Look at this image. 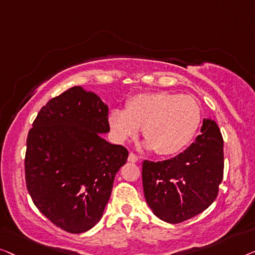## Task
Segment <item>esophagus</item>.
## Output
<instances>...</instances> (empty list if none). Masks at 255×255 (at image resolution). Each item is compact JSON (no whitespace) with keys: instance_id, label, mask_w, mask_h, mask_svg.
I'll list each match as a JSON object with an SVG mask.
<instances>
[{"instance_id":"1","label":"esophagus","mask_w":255,"mask_h":255,"mask_svg":"<svg viewBox=\"0 0 255 255\" xmlns=\"http://www.w3.org/2000/svg\"><path fill=\"white\" fill-rule=\"evenodd\" d=\"M138 157L135 155V153H132V152H130L129 153V156H128V160L129 162H131V163H137L138 162Z\"/></svg>"}]
</instances>
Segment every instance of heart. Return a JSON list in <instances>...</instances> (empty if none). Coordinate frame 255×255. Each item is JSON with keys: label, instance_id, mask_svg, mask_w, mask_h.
I'll return each instance as SVG.
<instances>
[{"label": "heart", "instance_id": "b5f03b06", "mask_svg": "<svg viewBox=\"0 0 255 255\" xmlns=\"http://www.w3.org/2000/svg\"><path fill=\"white\" fill-rule=\"evenodd\" d=\"M202 120L200 104L178 93H139L128 100L126 110L114 109L109 125L117 142L135 137L142 129L145 148L160 156L173 155L194 137Z\"/></svg>", "mask_w": 255, "mask_h": 255}]
</instances>
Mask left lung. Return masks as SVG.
I'll return each mask as SVG.
<instances>
[{
    "label": "left lung",
    "mask_w": 255,
    "mask_h": 255,
    "mask_svg": "<svg viewBox=\"0 0 255 255\" xmlns=\"http://www.w3.org/2000/svg\"><path fill=\"white\" fill-rule=\"evenodd\" d=\"M223 137L217 124L204 119L201 134L184 152L163 162L144 160V198L157 217L177 224L207 209L223 180Z\"/></svg>",
    "instance_id": "1"
}]
</instances>
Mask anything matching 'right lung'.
I'll return each mask as SVG.
<instances>
[{"label":"right lung","mask_w":255,"mask_h":255,"mask_svg":"<svg viewBox=\"0 0 255 255\" xmlns=\"http://www.w3.org/2000/svg\"><path fill=\"white\" fill-rule=\"evenodd\" d=\"M109 106L74 87L49 100L26 139L25 180L32 201L53 224L70 234L100 221L127 149L111 144Z\"/></svg>","instance_id":"right-lung-1"}]
</instances>
